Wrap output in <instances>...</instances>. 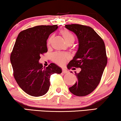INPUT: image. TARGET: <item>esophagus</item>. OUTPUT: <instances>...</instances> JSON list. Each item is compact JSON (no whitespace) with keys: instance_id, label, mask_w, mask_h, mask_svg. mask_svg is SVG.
<instances>
[{"instance_id":"obj_1","label":"esophagus","mask_w":121,"mask_h":121,"mask_svg":"<svg viewBox=\"0 0 121 121\" xmlns=\"http://www.w3.org/2000/svg\"><path fill=\"white\" fill-rule=\"evenodd\" d=\"M68 72H69V71H68V70H67L66 69H65V68H63V69H62V73H67Z\"/></svg>"}]
</instances>
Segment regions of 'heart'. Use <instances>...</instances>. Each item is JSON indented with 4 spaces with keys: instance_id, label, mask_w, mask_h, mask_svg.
Here are the masks:
<instances>
[{
    "instance_id": "heart-1",
    "label": "heart",
    "mask_w": 121,
    "mask_h": 121,
    "mask_svg": "<svg viewBox=\"0 0 121 121\" xmlns=\"http://www.w3.org/2000/svg\"><path fill=\"white\" fill-rule=\"evenodd\" d=\"M61 34L63 36L64 39L65 40V42L68 44H73L74 43L75 38L74 35L71 33L70 31L67 30H63L61 31ZM52 41V37L50 38L48 40L47 45L49 46L50 45ZM68 58V56L67 54L62 53L60 52H56L53 54V60L55 63L58 64L59 65H63L66 62Z\"/></svg>"
}]
</instances>
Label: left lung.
Here are the masks:
<instances>
[{
	"label": "left lung",
	"instance_id": "obj_1",
	"mask_svg": "<svg viewBox=\"0 0 121 121\" xmlns=\"http://www.w3.org/2000/svg\"><path fill=\"white\" fill-rule=\"evenodd\" d=\"M65 27L77 35L79 42L78 50L67 67L68 69L72 67L81 69L78 73L75 72L77 81L69 90L76 96H86L99 84L107 65L105 44L90 27L71 24L65 25Z\"/></svg>",
	"mask_w": 121,
	"mask_h": 121
}]
</instances>
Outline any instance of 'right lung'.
<instances>
[{
    "label": "right lung",
    "mask_w": 121,
    "mask_h": 121,
    "mask_svg": "<svg viewBox=\"0 0 121 121\" xmlns=\"http://www.w3.org/2000/svg\"><path fill=\"white\" fill-rule=\"evenodd\" d=\"M57 29V25H41L22 31L10 54L14 79L19 87L31 96L45 94L50 87V76L62 73L61 68L54 63L43 67L39 63L40 56L48 52L49 36Z\"/></svg>",
    "instance_id": "right-lung-1"
}]
</instances>
